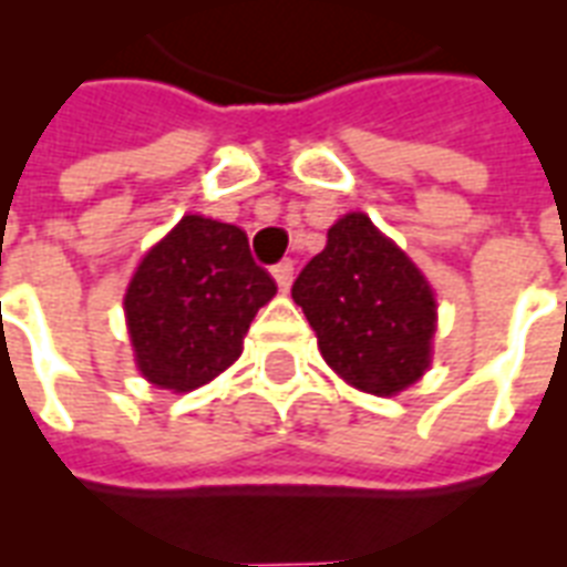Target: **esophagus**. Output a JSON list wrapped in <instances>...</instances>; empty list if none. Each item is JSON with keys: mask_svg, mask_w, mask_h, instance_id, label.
<instances>
[{"mask_svg": "<svg viewBox=\"0 0 567 567\" xmlns=\"http://www.w3.org/2000/svg\"><path fill=\"white\" fill-rule=\"evenodd\" d=\"M270 274H274L276 285H279L282 291H288V288H291V282H293V261H291V258H285V261L274 265V270H270Z\"/></svg>", "mask_w": 567, "mask_h": 567, "instance_id": "34e87169", "label": "esophagus"}]
</instances>
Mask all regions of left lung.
<instances>
[{
	"instance_id": "8db88e82",
	"label": "left lung",
	"mask_w": 567,
	"mask_h": 567,
	"mask_svg": "<svg viewBox=\"0 0 567 567\" xmlns=\"http://www.w3.org/2000/svg\"><path fill=\"white\" fill-rule=\"evenodd\" d=\"M338 377L377 396L400 394L432 359L435 293L412 258L362 212L329 229L323 252L291 288Z\"/></svg>"
}]
</instances>
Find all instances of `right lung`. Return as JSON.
<instances>
[{
  "instance_id": "1",
  "label": "right lung",
  "mask_w": 567,
  "mask_h": 567,
  "mask_svg": "<svg viewBox=\"0 0 567 567\" xmlns=\"http://www.w3.org/2000/svg\"><path fill=\"white\" fill-rule=\"evenodd\" d=\"M274 293L247 231L185 214L137 265L123 300L137 371L176 394L212 382L238 359Z\"/></svg>"
}]
</instances>
